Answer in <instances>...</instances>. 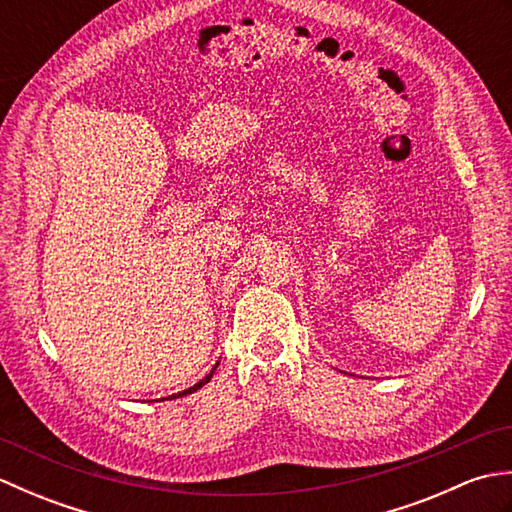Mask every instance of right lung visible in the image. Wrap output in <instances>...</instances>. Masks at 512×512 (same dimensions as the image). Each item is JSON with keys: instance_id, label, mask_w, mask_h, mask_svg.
Returning a JSON list of instances; mask_svg holds the SVG:
<instances>
[{"instance_id": "right-lung-1", "label": "right lung", "mask_w": 512, "mask_h": 512, "mask_svg": "<svg viewBox=\"0 0 512 512\" xmlns=\"http://www.w3.org/2000/svg\"><path fill=\"white\" fill-rule=\"evenodd\" d=\"M213 372H215V367H213ZM213 372H211L209 376H206L204 380H200V383H198V385H193V387H189V389H184V391H182V394H178V396H187V394H193V391H198V389H200L202 385H206V383H209V380L213 378ZM171 398H173V396H171Z\"/></svg>"}]
</instances>
